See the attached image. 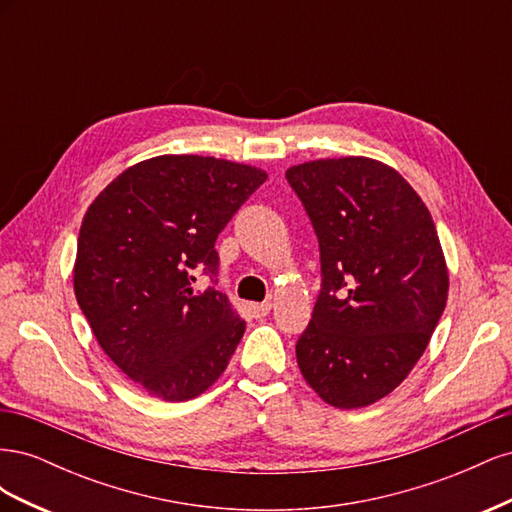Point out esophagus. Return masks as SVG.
<instances>
[{"instance_id":"esophagus-1","label":"esophagus","mask_w":512,"mask_h":512,"mask_svg":"<svg viewBox=\"0 0 512 512\" xmlns=\"http://www.w3.org/2000/svg\"><path fill=\"white\" fill-rule=\"evenodd\" d=\"M271 301H262V303H252L250 305V314L256 318V320H260V318H265L269 312H271Z\"/></svg>"}]
</instances>
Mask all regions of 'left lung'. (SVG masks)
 Returning <instances> with one entry per match:
<instances>
[{"mask_svg": "<svg viewBox=\"0 0 512 512\" xmlns=\"http://www.w3.org/2000/svg\"><path fill=\"white\" fill-rule=\"evenodd\" d=\"M286 179L312 220L322 273L299 369L327 404L365 408L406 380L444 312L436 224L412 185L376 160H314Z\"/></svg>", "mask_w": 512, "mask_h": 512, "instance_id": "left-lung-1", "label": "left lung"}]
</instances>
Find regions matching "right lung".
<instances>
[{
    "label": "right lung",
    "instance_id": "add662e5",
    "mask_svg": "<svg viewBox=\"0 0 512 512\" xmlns=\"http://www.w3.org/2000/svg\"><path fill=\"white\" fill-rule=\"evenodd\" d=\"M267 173L203 156L138 162L89 205L74 294L111 361L151 397L188 401L218 380L245 320L226 294L196 290L218 275L224 226Z\"/></svg>",
    "mask_w": 512,
    "mask_h": 512
}]
</instances>
